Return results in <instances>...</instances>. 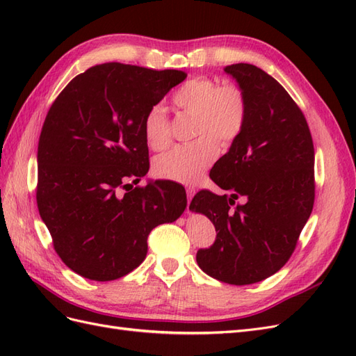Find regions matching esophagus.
I'll use <instances>...</instances> for the list:
<instances>
[{
  "mask_svg": "<svg viewBox=\"0 0 356 356\" xmlns=\"http://www.w3.org/2000/svg\"><path fill=\"white\" fill-rule=\"evenodd\" d=\"M193 196H195V188L188 187V188H187V199H188V207H190V202H191ZM187 211H188V208H187Z\"/></svg>",
  "mask_w": 356,
  "mask_h": 356,
  "instance_id": "esophagus-1",
  "label": "esophagus"
}]
</instances>
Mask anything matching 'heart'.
Listing matches in <instances>:
<instances>
[{"label": "heart", "mask_w": 356, "mask_h": 356, "mask_svg": "<svg viewBox=\"0 0 356 356\" xmlns=\"http://www.w3.org/2000/svg\"><path fill=\"white\" fill-rule=\"evenodd\" d=\"M181 111L195 115V141L177 145L154 163L156 174L181 184H196L217 156V141L230 144L242 132L246 120V98L238 84H218L209 77L186 81L172 96ZM144 135L149 148L161 152L170 141V124L160 105L149 108L144 118Z\"/></svg>", "instance_id": "obj_1"}]
</instances>
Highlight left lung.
Segmentation results:
<instances>
[{
    "label": "left lung",
    "instance_id": "left-lung-1",
    "mask_svg": "<svg viewBox=\"0 0 356 356\" xmlns=\"http://www.w3.org/2000/svg\"><path fill=\"white\" fill-rule=\"evenodd\" d=\"M224 71L246 98L242 132L211 170L232 195L202 190L191 212L207 215L217 230L199 250L202 270L232 285H250L275 275L294 252L315 200V149L306 118L272 75L251 63ZM244 197L242 205L234 202Z\"/></svg>",
    "mask_w": 356,
    "mask_h": 356
}]
</instances>
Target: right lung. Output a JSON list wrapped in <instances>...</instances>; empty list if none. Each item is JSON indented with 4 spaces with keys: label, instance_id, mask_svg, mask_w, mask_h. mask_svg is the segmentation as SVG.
Masks as SVG:
<instances>
[{
    "label": "right lung",
    "instance_id": "1",
    "mask_svg": "<svg viewBox=\"0 0 356 356\" xmlns=\"http://www.w3.org/2000/svg\"><path fill=\"white\" fill-rule=\"evenodd\" d=\"M186 77L102 63L72 79L50 106L38 141L37 204L55 251L77 275L106 282L131 273L145 260L149 232L184 212L177 182L134 184L149 169L144 118Z\"/></svg>",
    "mask_w": 356,
    "mask_h": 356
}]
</instances>
